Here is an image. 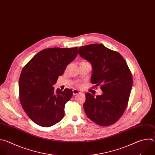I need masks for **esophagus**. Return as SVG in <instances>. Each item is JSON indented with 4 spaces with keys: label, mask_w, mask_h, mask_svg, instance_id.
I'll list each match as a JSON object with an SVG mask.
<instances>
[{
    "label": "esophagus",
    "mask_w": 155,
    "mask_h": 155,
    "mask_svg": "<svg viewBox=\"0 0 155 155\" xmlns=\"http://www.w3.org/2000/svg\"><path fill=\"white\" fill-rule=\"evenodd\" d=\"M81 94V91H79L78 90H76V89H74L73 90V94L74 96L76 95H78V94Z\"/></svg>",
    "instance_id": "obj_1"
}]
</instances>
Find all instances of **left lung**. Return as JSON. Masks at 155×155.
Returning <instances> with one entry per match:
<instances>
[{"mask_svg": "<svg viewBox=\"0 0 155 155\" xmlns=\"http://www.w3.org/2000/svg\"><path fill=\"white\" fill-rule=\"evenodd\" d=\"M78 52L92 66L91 83L100 85L103 92L96 97L87 93L83 105L85 112L99 125H111L121 117L128 105L133 86L131 73L118 52L102 44L81 46Z\"/></svg>", "mask_w": 155, "mask_h": 155, "instance_id": "left-lung-1", "label": "left lung"}]
</instances>
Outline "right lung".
I'll use <instances>...</instances> for the list:
<instances>
[{
    "label": "right lung",
    "instance_id": "add662e5",
    "mask_svg": "<svg viewBox=\"0 0 155 155\" xmlns=\"http://www.w3.org/2000/svg\"><path fill=\"white\" fill-rule=\"evenodd\" d=\"M78 50V47L45 49L24 67L19 79V100L26 114L36 124L50 127L64 118L65 105L73 91L57 88L55 91L53 85L76 57Z\"/></svg>",
    "mask_w": 155,
    "mask_h": 155
}]
</instances>
